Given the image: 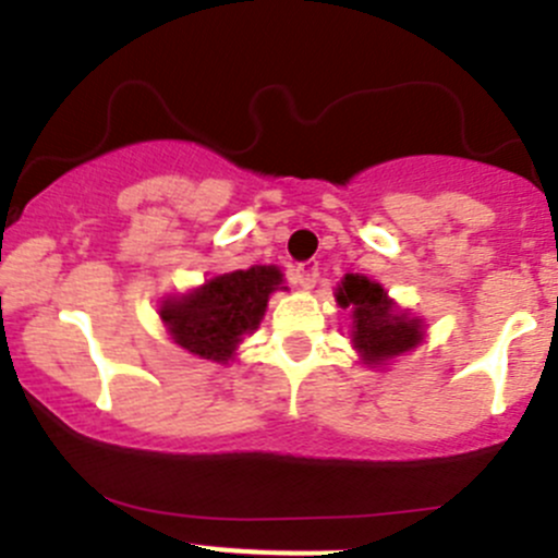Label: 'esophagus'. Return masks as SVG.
<instances>
[{
	"mask_svg": "<svg viewBox=\"0 0 558 558\" xmlns=\"http://www.w3.org/2000/svg\"><path fill=\"white\" fill-rule=\"evenodd\" d=\"M292 279H295V284H301L303 290H312L319 279V260L298 263L295 271H292Z\"/></svg>",
	"mask_w": 558,
	"mask_h": 558,
	"instance_id": "obj_1",
	"label": "esophagus"
}]
</instances>
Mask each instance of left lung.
I'll return each mask as SVG.
<instances>
[{
  "label": "left lung",
  "mask_w": 558,
  "mask_h": 558,
  "mask_svg": "<svg viewBox=\"0 0 558 558\" xmlns=\"http://www.w3.org/2000/svg\"><path fill=\"white\" fill-rule=\"evenodd\" d=\"M336 301L352 312V341L365 365H384L422 343V319L400 312L378 281L347 274L338 284Z\"/></svg>",
  "instance_id": "8db88e82"
}]
</instances>
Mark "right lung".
<instances>
[{
	"label": "right lung",
	"instance_id": "right-lung-1",
	"mask_svg": "<svg viewBox=\"0 0 558 558\" xmlns=\"http://www.w3.org/2000/svg\"><path fill=\"white\" fill-rule=\"evenodd\" d=\"M279 287L281 271L277 266L222 274L187 295L163 301L160 319L169 327L174 343L195 357L228 363L236 354L241 338L257 330L268 295Z\"/></svg>",
	"mask_w": 558,
	"mask_h": 558
}]
</instances>
